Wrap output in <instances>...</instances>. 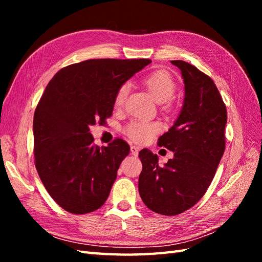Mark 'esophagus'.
Here are the masks:
<instances>
[{"mask_svg":"<svg viewBox=\"0 0 262 262\" xmlns=\"http://www.w3.org/2000/svg\"><path fill=\"white\" fill-rule=\"evenodd\" d=\"M130 149H131V154H132V155H134V156H138V154H139V150H140V147H138V146H136V145H132V146L130 147Z\"/></svg>","mask_w":262,"mask_h":262,"instance_id":"34e87169","label":"esophagus"}]
</instances>
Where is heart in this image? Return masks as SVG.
<instances>
[{"label":"heart","mask_w":262,"mask_h":262,"mask_svg":"<svg viewBox=\"0 0 262 262\" xmlns=\"http://www.w3.org/2000/svg\"><path fill=\"white\" fill-rule=\"evenodd\" d=\"M147 91L157 102H165L169 106V100L176 92V82L173 77L166 71L158 70L148 74L144 80ZM130 89L129 83H123L115 95V105L121 106ZM161 130V124L156 121L148 120H132L123 128L126 137L136 142H146Z\"/></svg>","instance_id":"1"}]
</instances>
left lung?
<instances>
[{
    "label": "left lung",
    "instance_id": "1",
    "mask_svg": "<svg viewBox=\"0 0 262 262\" xmlns=\"http://www.w3.org/2000/svg\"><path fill=\"white\" fill-rule=\"evenodd\" d=\"M185 84L180 114L158 145L173 152L163 167L158 156L139 153V192L146 207L163 215H177L204 195L225 149L227 112L212 78L188 62L175 60Z\"/></svg>",
    "mask_w": 262,
    "mask_h": 262
}]
</instances>
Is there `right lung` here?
Instances as JSON below:
<instances>
[{"label": "right lung", "instance_id": "add662e5", "mask_svg": "<svg viewBox=\"0 0 262 262\" xmlns=\"http://www.w3.org/2000/svg\"><path fill=\"white\" fill-rule=\"evenodd\" d=\"M147 59H92L61 69L34 115L35 165L62 209L85 214L107 200L130 146L121 139L94 145L90 126L113 114L119 86L149 64Z\"/></svg>", "mask_w": 262, "mask_h": 262}]
</instances>
